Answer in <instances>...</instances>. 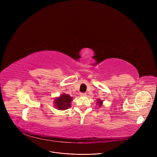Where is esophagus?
<instances>
[{
    "mask_svg": "<svg viewBox=\"0 0 157 157\" xmlns=\"http://www.w3.org/2000/svg\"><path fill=\"white\" fill-rule=\"evenodd\" d=\"M86 93H81L80 94V96H82V97H84V96H86Z\"/></svg>",
    "mask_w": 157,
    "mask_h": 157,
    "instance_id": "obj_1",
    "label": "esophagus"
}]
</instances>
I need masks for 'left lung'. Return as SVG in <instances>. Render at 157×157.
Wrapping results in <instances>:
<instances>
[{"label": "left lung", "instance_id": "obj_1", "mask_svg": "<svg viewBox=\"0 0 157 157\" xmlns=\"http://www.w3.org/2000/svg\"><path fill=\"white\" fill-rule=\"evenodd\" d=\"M102 102H103V101H101L100 99H98V100H97V104H98V105H99L98 106H99L100 108L101 107V105H102Z\"/></svg>", "mask_w": 157, "mask_h": 157}]
</instances>
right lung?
<instances>
[{"mask_svg":"<svg viewBox=\"0 0 157 157\" xmlns=\"http://www.w3.org/2000/svg\"><path fill=\"white\" fill-rule=\"evenodd\" d=\"M72 101V97L67 94H62L60 97H56L54 104L57 109L65 110L71 107V103Z\"/></svg>","mask_w":157,"mask_h":157,"instance_id":"obj_1","label":"right lung"}]
</instances>
